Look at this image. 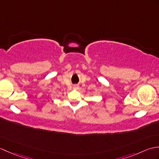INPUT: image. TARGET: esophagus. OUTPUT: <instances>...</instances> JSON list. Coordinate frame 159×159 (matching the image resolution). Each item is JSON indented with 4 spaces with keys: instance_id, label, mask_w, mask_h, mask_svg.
<instances>
[{
    "instance_id": "34e87169",
    "label": "esophagus",
    "mask_w": 159,
    "mask_h": 159,
    "mask_svg": "<svg viewBox=\"0 0 159 159\" xmlns=\"http://www.w3.org/2000/svg\"><path fill=\"white\" fill-rule=\"evenodd\" d=\"M74 88H78V87H79V86H78V85H74Z\"/></svg>"
}]
</instances>
